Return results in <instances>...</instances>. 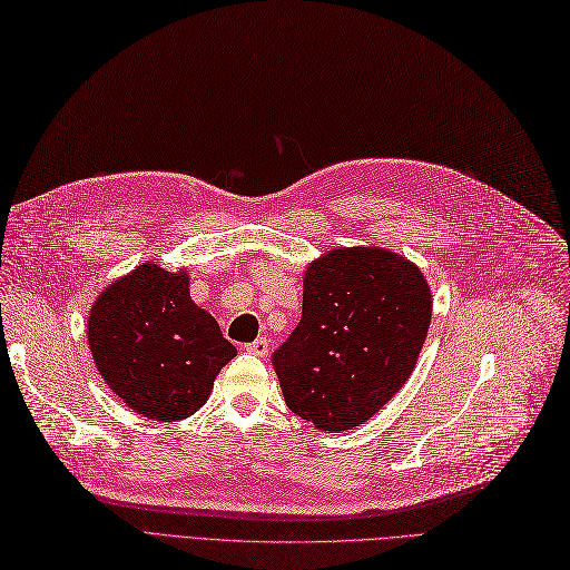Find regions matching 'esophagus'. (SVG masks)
Wrapping results in <instances>:
<instances>
[{
  "label": "esophagus",
  "instance_id": "obj_1",
  "mask_svg": "<svg viewBox=\"0 0 570 570\" xmlns=\"http://www.w3.org/2000/svg\"><path fill=\"white\" fill-rule=\"evenodd\" d=\"M244 347H246V352H250V354L265 356L267 350H269V341H267V338H258V341H253V343H248V345H244Z\"/></svg>",
  "mask_w": 570,
  "mask_h": 570
}]
</instances>
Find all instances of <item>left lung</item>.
Listing matches in <instances>:
<instances>
[{"mask_svg":"<svg viewBox=\"0 0 570 570\" xmlns=\"http://www.w3.org/2000/svg\"><path fill=\"white\" fill-rule=\"evenodd\" d=\"M432 320L428 279L387 248L328 250L303 277V317L274 350L286 406L324 432L364 425L402 390Z\"/></svg>","mask_w":570,"mask_h":570,"instance_id":"obj_1","label":"left lung"}]
</instances>
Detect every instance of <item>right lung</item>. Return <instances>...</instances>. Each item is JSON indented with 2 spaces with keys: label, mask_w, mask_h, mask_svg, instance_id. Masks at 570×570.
<instances>
[{
  "label": "right lung",
  "mask_w": 570,
  "mask_h": 570,
  "mask_svg": "<svg viewBox=\"0 0 570 570\" xmlns=\"http://www.w3.org/2000/svg\"><path fill=\"white\" fill-rule=\"evenodd\" d=\"M89 347L102 381L142 417L176 423L204 406L235 345L189 298L187 272L142 263L91 307Z\"/></svg>",
  "instance_id": "right-lung-1"
}]
</instances>
